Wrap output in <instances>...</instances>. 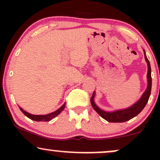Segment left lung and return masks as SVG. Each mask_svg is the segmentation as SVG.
Returning a JSON list of instances; mask_svg holds the SVG:
<instances>
[{"label":"left lung","mask_w":160,"mask_h":160,"mask_svg":"<svg viewBox=\"0 0 160 160\" xmlns=\"http://www.w3.org/2000/svg\"><path fill=\"white\" fill-rule=\"evenodd\" d=\"M144 52V58L146 60L147 63H148V87L145 92L143 93L141 98L139 99L138 101L131 106L130 108H126V109L119 110V111H115L113 112H106L102 111L99 108L94 102V97H95V92H93L92 96L91 98V104L92 108L97 113H98L102 118L104 119L105 120L111 122H123L126 121H128L133 117H136L140 112H141L144 108L146 106L147 103H148V100H149L150 92H151V86H152V78H151V68H150V65L149 60L147 58L146 54Z\"/></svg>","instance_id":"left-lung-1"}]
</instances>
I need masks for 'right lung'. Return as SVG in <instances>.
<instances>
[{
  "mask_svg": "<svg viewBox=\"0 0 160 160\" xmlns=\"http://www.w3.org/2000/svg\"><path fill=\"white\" fill-rule=\"evenodd\" d=\"M65 108V103L64 104L61 108H58L57 111L52 112V113H51L46 114V115H33V114H31V113H28V112H26L25 111H24L22 108H19V109L21 110V111L27 117H28L29 119H31V120H34V121H44V122H47V121H49V120H52L53 118H55V117H57V116L59 114V113H61L62 111H63L64 108Z\"/></svg>",
  "mask_w": 160,
  "mask_h": 160,
  "instance_id": "obj_1",
  "label": "right lung"
}]
</instances>
